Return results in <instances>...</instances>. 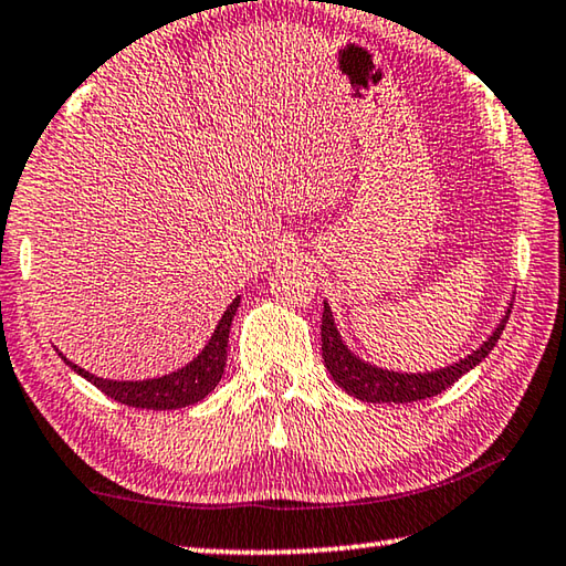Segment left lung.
<instances>
[{
  "instance_id": "8db88e82",
  "label": "left lung",
  "mask_w": 566,
  "mask_h": 566,
  "mask_svg": "<svg viewBox=\"0 0 566 566\" xmlns=\"http://www.w3.org/2000/svg\"><path fill=\"white\" fill-rule=\"evenodd\" d=\"M506 319H510V310H506V317L500 322V327L492 332V337L476 352L469 354V357L452 364V367L427 371V375H399V371H387L375 367V364L361 361L357 354H352L347 349V344L339 337L337 324L332 319V310L327 302H324L322 357L334 381H337L347 395L361 401H375V405L377 401H397V405H405V401H417L439 395V391L452 387L459 377L467 375L469 369H474L484 357H490L496 339H500V334L504 332Z\"/></svg>"
}]
</instances>
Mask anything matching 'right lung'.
Masks as SVG:
<instances>
[{"mask_svg": "<svg viewBox=\"0 0 566 566\" xmlns=\"http://www.w3.org/2000/svg\"><path fill=\"white\" fill-rule=\"evenodd\" d=\"M239 306V296L227 306V312L219 319L217 329L209 339L202 354H197V359H191L187 367H181L171 375H165L159 379H145V381H114L94 377L82 367H76L74 361L62 357L76 375L92 381L94 387L102 389L104 395L112 397L122 405L139 407V409H181L189 405L202 401L209 391H212L219 379L224 375L227 364V342H229V327H232L234 312Z\"/></svg>", "mask_w": 566, "mask_h": 566, "instance_id": "1", "label": "right lung"}]
</instances>
